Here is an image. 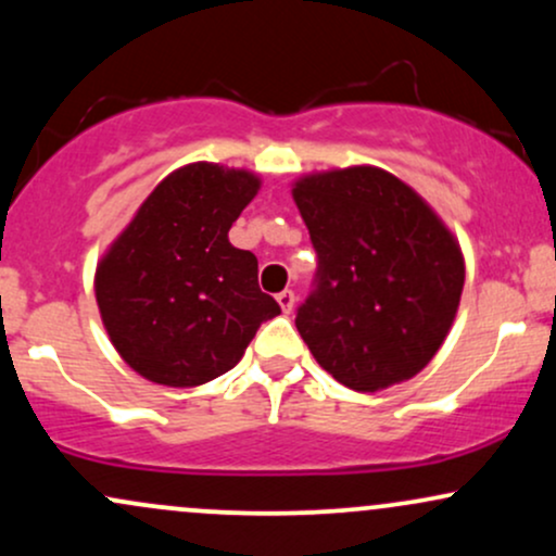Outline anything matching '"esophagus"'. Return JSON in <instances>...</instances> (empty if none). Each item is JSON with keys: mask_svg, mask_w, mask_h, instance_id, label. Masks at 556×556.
Wrapping results in <instances>:
<instances>
[{"mask_svg": "<svg viewBox=\"0 0 556 556\" xmlns=\"http://www.w3.org/2000/svg\"><path fill=\"white\" fill-rule=\"evenodd\" d=\"M277 303H279V308L285 311V314H290L292 305H295V292H292V290H282V292H279V295H277Z\"/></svg>", "mask_w": 556, "mask_h": 556, "instance_id": "obj_1", "label": "esophagus"}]
</instances>
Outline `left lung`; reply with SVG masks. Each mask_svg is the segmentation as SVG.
I'll use <instances>...</instances> for the list:
<instances>
[{
    "label": "left lung",
    "instance_id": "obj_1",
    "mask_svg": "<svg viewBox=\"0 0 556 556\" xmlns=\"http://www.w3.org/2000/svg\"><path fill=\"white\" fill-rule=\"evenodd\" d=\"M292 198L318 256L314 290L295 316L318 366L355 392L413 379L442 348L460 305L457 240L384 169L308 175Z\"/></svg>",
    "mask_w": 556,
    "mask_h": 556
}]
</instances>
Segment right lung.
<instances>
[{
    "label": "right lung",
    "instance_id": "1",
    "mask_svg": "<svg viewBox=\"0 0 556 556\" xmlns=\"http://www.w3.org/2000/svg\"><path fill=\"white\" fill-rule=\"evenodd\" d=\"M258 177L198 162L143 201L96 269V303L117 353L164 387H198L238 366L258 327L282 314L258 261L227 232Z\"/></svg>",
    "mask_w": 556,
    "mask_h": 556
}]
</instances>
